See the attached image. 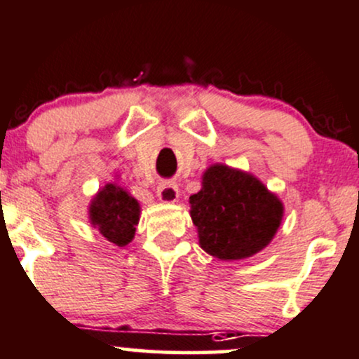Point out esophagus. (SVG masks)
I'll return each instance as SVG.
<instances>
[{
    "mask_svg": "<svg viewBox=\"0 0 359 359\" xmlns=\"http://www.w3.org/2000/svg\"><path fill=\"white\" fill-rule=\"evenodd\" d=\"M156 196L161 203H175L179 198V187L175 182H161L156 187Z\"/></svg>",
    "mask_w": 359,
    "mask_h": 359,
    "instance_id": "esophagus-1",
    "label": "esophagus"
}]
</instances>
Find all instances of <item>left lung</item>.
<instances>
[{"instance_id": "obj_1", "label": "left lung", "mask_w": 359, "mask_h": 359, "mask_svg": "<svg viewBox=\"0 0 359 359\" xmlns=\"http://www.w3.org/2000/svg\"><path fill=\"white\" fill-rule=\"evenodd\" d=\"M199 245L222 261H240L261 252L278 231L283 203L250 173L211 165L203 187L189 198Z\"/></svg>"}]
</instances>
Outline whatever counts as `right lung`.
<instances>
[{
	"mask_svg": "<svg viewBox=\"0 0 359 359\" xmlns=\"http://www.w3.org/2000/svg\"><path fill=\"white\" fill-rule=\"evenodd\" d=\"M90 223L98 228L109 242L124 247L135 238L140 222V203L117 184H107L97 192L90 204Z\"/></svg>",
	"mask_w": 359,
	"mask_h": 359,
	"instance_id": "1",
	"label": "right lung"
}]
</instances>
